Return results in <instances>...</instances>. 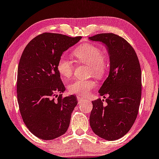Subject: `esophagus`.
Masks as SVG:
<instances>
[{"instance_id":"34e87169","label":"esophagus","mask_w":159,"mask_h":159,"mask_svg":"<svg viewBox=\"0 0 159 159\" xmlns=\"http://www.w3.org/2000/svg\"><path fill=\"white\" fill-rule=\"evenodd\" d=\"M77 99H78V103H83V102L84 101V100H85V99H84V98H81V97H79V96H78V97H77Z\"/></svg>"}]
</instances>
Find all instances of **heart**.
<instances>
[{"label": "heart", "mask_w": 159, "mask_h": 159, "mask_svg": "<svg viewBox=\"0 0 159 159\" xmlns=\"http://www.w3.org/2000/svg\"><path fill=\"white\" fill-rule=\"evenodd\" d=\"M73 55L80 63L89 66L90 73L96 78H103L107 71V64L102 52L96 46L85 43L80 45L73 52ZM57 70L64 79H69L73 75L74 65L73 62L65 56L60 58L57 65ZM93 80H75L68 85L70 94L79 96H86L95 86Z\"/></svg>", "instance_id": "obj_1"}]
</instances>
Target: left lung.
Instances as JSON below:
<instances>
[{
	"label": "left lung",
	"mask_w": 159,
	"mask_h": 159,
	"mask_svg": "<svg viewBox=\"0 0 159 159\" xmlns=\"http://www.w3.org/2000/svg\"><path fill=\"white\" fill-rule=\"evenodd\" d=\"M103 44L109 57V73L99 94L104 100L92 101L89 116L92 130L108 141L120 139L131 128L138 114L142 95V73L134 48L114 34H100L89 38Z\"/></svg>",
	"instance_id": "1"
}]
</instances>
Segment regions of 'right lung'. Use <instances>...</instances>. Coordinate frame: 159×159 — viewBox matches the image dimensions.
<instances>
[{
  "label": "right lung",
  "mask_w": 159,
  "mask_h": 159,
  "mask_svg": "<svg viewBox=\"0 0 159 159\" xmlns=\"http://www.w3.org/2000/svg\"><path fill=\"white\" fill-rule=\"evenodd\" d=\"M81 38L44 33L34 38L21 56L17 82L20 111L26 127L41 139L61 136L70 125L78 100L73 94L62 98L65 87L57 65L64 52ZM58 93L61 94L54 101Z\"/></svg>",
  "instance_id": "obj_1"
}]
</instances>
